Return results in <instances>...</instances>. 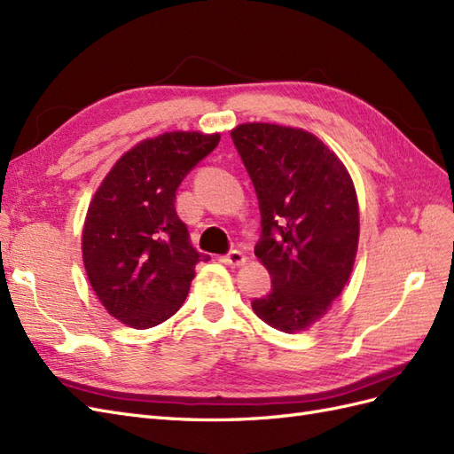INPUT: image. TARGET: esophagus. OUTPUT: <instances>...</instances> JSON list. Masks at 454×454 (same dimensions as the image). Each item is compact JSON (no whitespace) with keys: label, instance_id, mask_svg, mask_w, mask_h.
Wrapping results in <instances>:
<instances>
[{"label":"esophagus","instance_id":"34e87169","mask_svg":"<svg viewBox=\"0 0 454 454\" xmlns=\"http://www.w3.org/2000/svg\"><path fill=\"white\" fill-rule=\"evenodd\" d=\"M247 260H248V257L244 255V252H240V250H232L227 255H222V262L225 265H232V267H240V265L247 263Z\"/></svg>","mask_w":454,"mask_h":454}]
</instances>
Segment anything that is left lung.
Masks as SVG:
<instances>
[{"label": "left lung", "mask_w": 454, "mask_h": 454, "mask_svg": "<svg viewBox=\"0 0 454 454\" xmlns=\"http://www.w3.org/2000/svg\"><path fill=\"white\" fill-rule=\"evenodd\" d=\"M231 137L260 200L262 240L254 254L273 280L252 309L280 333H303L328 313L353 271V179L336 153L301 128L247 121Z\"/></svg>", "instance_id": "obj_1"}]
</instances>
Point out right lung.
I'll return each mask as SVG.
<instances>
[{
    "instance_id": "right-lung-1",
    "label": "right lung",
    "mask_w": 454,
    "mask_h": 454,
    "mask_svg": "<svg viewBox=\"0 0 454 454\" xmlns=\"http://www.w3.org/2000/svg\"><path fill=\"white\" fill-rule=\"evenodd\" d=\"M219 133L166 131L143 139L110 168L82 229L85 275L103 308L131 328H153L185 301L194 267L210 257L191 247L176 191L210 154Z\"/></svg>"
}]
</instances>
